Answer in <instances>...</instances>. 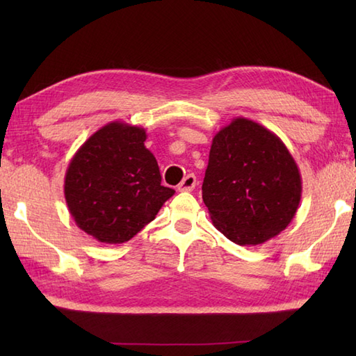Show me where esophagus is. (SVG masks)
<instances>
[{"label":"esophagus","mask_w":356,"mask_h":356,"mask_svg":"<svg viewBox=\"0 0 356 356\" xmlns=\"http://www.w3.org/2000/svg\"><path fill=\"white\" fill-rule=\"evenodd\" d=\"M195 185H197V179H195L194 174H188L186 177H184L182 182L177 185V190L188 193V191H193L194 188H195Z\"/></svg>","instance_id":"esophagus-1"}]
</instances>
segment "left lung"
Instances as JSON below:
<instances>
[{"label":"left lung","instance_id":"left-lung-1","mask_svg":"<svg viewBox=\"0 0 356 356\" xmlns=\"http://www.w3.org/2000/svg\"><path fill=\"white\" fill-rule=\"evenodd\" d=\"M301 190L297 162L266 127L238 116L213 138L202 199L216 228L234 243L255 246L284 231Z\"/></svg>","mask_w":356,"mask_h":356}]
</instances>
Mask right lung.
<instances>
[{
	"instance_id": "1",
	"label": "right lung",
	"mask_w": 356,
	"mask_h": 356,
	"mask_svg": "<svg viewBox=\"0 0 356 356\" xmlns=\"http://www.w3.org/2000/svg\"><path fill=\"white\" fill-rule=\"evenodd\" d=\"M145 128L115 120L82 143L69 163L64 195L74 223L101 243L133 238L176 193L161 185Z\"/></svg>"
}]
</instances>
